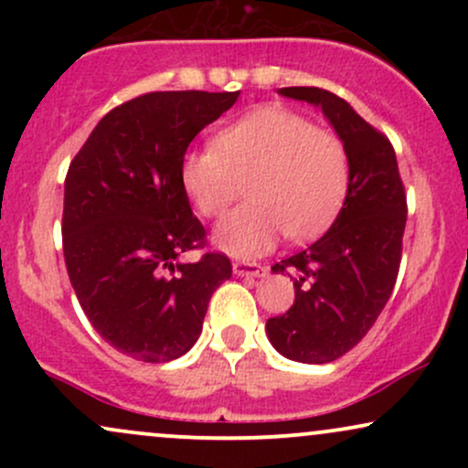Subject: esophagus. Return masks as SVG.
I'll return each mask as SVG.
<instances>
[{
	"label": "esophagus",
	"instance_id": "34e87169",
	"mask_svg": "<svg viewBox=\"0 0 468 468\" xmlns=\"http://www.w3.org/2000/svg\"><path fill=\"white\" fill-rule=\"evenodd\" d=\"M233 271L235 275H241V277H264L268 268L257 264V261H235Z\"/></svg>",
	"mask_w": 468,
	"mask_h": 468
}]
</instances>
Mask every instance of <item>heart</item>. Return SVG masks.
<instances>
[{
	"label": "heart",
	"instance_id": "heart-1",
	"mask_svg": "<svg viewBox=\"0 0 468 468\" xmlns=\"http://www.w3.org/2000/svg\"><path fill=\"white\" fill-rule=\"evenodd\" d=\"M180 182L196 211L216 219L239 197L249 202L219 224L218 244L233 255H261L286 233L310 239L335 222L350 189V158L336 133L286 107H261L193 149Z\"/></svg>",
	"mask_w": 468,
	"mask_h": 468
}]
</instances>
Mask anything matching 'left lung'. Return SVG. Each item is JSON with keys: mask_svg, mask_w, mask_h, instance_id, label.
Returning a JSON list of instances; mask_svg holds the SVG:
<instances>
[{"mask_svg": "<svg viewBox=\"0 0 468 468\" xmlns=\"http://www.w3.org/2000/svg\"><path fill=\"white\" fill-rule=\"evenodd\" d=\"M283 96L321 105L350 158V189L321 239L294 252L275 272L294 279L288 313L266 321L277 352L299 363H332L376 324L399 277L407 193L396 152L341 96L321 88H282Z\"/></svg>", "mask_w": 468, "mask_h": 468, "instance_id": "8db88e82", "label": "left lung"}]
</instances>
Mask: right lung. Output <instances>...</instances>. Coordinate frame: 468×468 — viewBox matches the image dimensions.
<instances>
[{
    "instance_id": "right-lung-1",
    "label": "right lung",
    "mask_w": 468,
    "mask_h": 468,
    "mask_svg": "<svg viewBox=\"0 0 468 468\" xmlns=\"http://www.w3.org/2000/svg\"><path fill=\"white\" fill-rule=\"evenodd\" d=\"M239 92H149L101 118L69 163L63 257L94 330L118 352L166 363L193 347L211 294L233 272L207 250L180 163L193 138ZM204 250L196 265L182 251Z\"/></svg>"
}]
</instances>
